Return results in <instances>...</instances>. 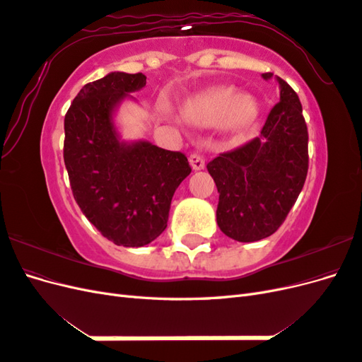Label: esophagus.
Here are the masks:
<instances>
[{
  "label": "esophagus",
  "mask_w": 362,
  "mask_h": 362,
  "mask_svg": "<svg viewBox=\"0 0 362 362\" xmlns=\"http://www.w3.org/2000/svg\"><path fill=\"white\" fill-rule=\"evenodd\" d=\"M189 163L193 170H202L205 168V160L199 154H192Z\"/></svg>",
  "instance_id": "obj_1"
}]
</instances>
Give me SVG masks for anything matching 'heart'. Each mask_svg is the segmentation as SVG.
<instances>
[{
  "mask_svg": "<svg viewBox=\"0 0 362 362\" xmlns=\"http://www.w3.org/2000/svg\"><path fill=\"white\" fill-rule=\"evenodd\" d=\"M181 116L185 122L199 128L222 125L228 131H240L254 122L257 103L249 95H240L233 87H218L185 101Z\"/></svg>",
  "mask_w": 362,
  "mask_h": 362,
  "instance_id": "heart-1",
  "label": "heart"
}]
</instances>
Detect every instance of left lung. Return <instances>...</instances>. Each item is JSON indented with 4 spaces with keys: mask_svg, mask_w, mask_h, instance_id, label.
<instances>
[{
    "mask_svg": "<svg viewBox=\"0 0 362 362\" xmlns=\"http://www.w3.org/2000/svg\"><path fill=\"white\" fill-rule=\"evenodd\" d=\"M266 81L273 74L261 75ZM279 103L259 137L206 164L218 192L221 231L250 243L272 235L286 221L308 172V129L299 96L279 76Z\"/></svg>",
    "mask_w": 362,
    "mask_h": 362,
    "instance_id": "8db88e82",
    "label": "left lung"
}]
</instances>
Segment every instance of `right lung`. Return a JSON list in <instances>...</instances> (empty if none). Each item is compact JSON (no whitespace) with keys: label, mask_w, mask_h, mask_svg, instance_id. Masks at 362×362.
<instances>
[{"label":"right lung","mask_w":362,"mask_h":362,"mask_svg":"<svg viewBox=\"0 0 362 362\" xmlns=\"http://www.w3.org/2000/svg\"><path fill=\"white\" fill-rule=\"evenodd\" d=\"M146 86L144 74L110 72L86 84L64 116V166L74 198L117 246L149 245L166 229L170 202L192 168L181 152L124 140L119 107Z\"/></svg>","instance_id":"add662e5"}]
</instances>
